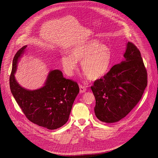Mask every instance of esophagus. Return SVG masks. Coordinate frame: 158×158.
<instances>
[{
  "label": "esophagus",
  "instance_id": "1",
  "mask_svg": "<svg viewBox=\"0 0 158 158\" xmlns=\"http://www.w3.org/2000/svg\"><path fill=\"white\" fill-rule=\"evenodd\" d=\"M79 88H80V93H85L86 91V87L83 85H79Z\"/></svg>",
  "mask_w": 158,
  "mask_h": 158
}]
</instances>
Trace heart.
Segmentation results:
<instances>
[{"label": "heart", "mask_w": 158, "mask_h": 158, "mask_svg": "<svg viewBox=\"0 0 158 158\" xmlns=\"http://www.w3.org/2000/svg\"><path fill=\"white\" fill-rule=\"evenodd\" d=\"M110 47L97 39H90L73 47L70 54L62 56L61 63L65 73L72 76L81 62V69L92 81L102 78L108 72L112 63Z\"/></svg>", "instance_id": "obj_1"}]
</instances>
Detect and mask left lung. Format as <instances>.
I'll use <instances>...</instances> for the list:
<instances>
[{"label":"left lung","mask_w":158,"mask_h":158,"mask_svg":"<svg viewBox=\"0 0 158 158\" xmlns=\"http://www.w3.org/2000/svg\"><path fill=\"white\" fill-rule=\"evenodd\" d=\"M124 60L114 65L91 86L95 97L96 117L105 123L117 122L135 107L147 85V73L138 48L127 43Z\"/></svg>","instance_id":"1"}]
</instances>
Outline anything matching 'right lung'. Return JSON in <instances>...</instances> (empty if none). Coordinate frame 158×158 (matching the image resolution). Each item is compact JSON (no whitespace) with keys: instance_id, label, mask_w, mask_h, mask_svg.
Listing matches in <instances>:
<instances>
[{"instance_id":"obj_1","label":"right lung","mask_w":158,"mask_h":158,"mask_svg":"<svg viewBox=\"0 0 158 158\" xmlns=\"http://www.w3.org/2000/svg\"><path fill=\"white\" fill-rule=\"evenodd\" d=\"M27 45L16 53L10 78L11 92L26 117L36 125L54 130L65 124L69 118L73 103L79 92L77 82L63 77L60 70L49 72L42 87L28 89L15 79L18 63Z\"/></svg>"}]
</instances>
